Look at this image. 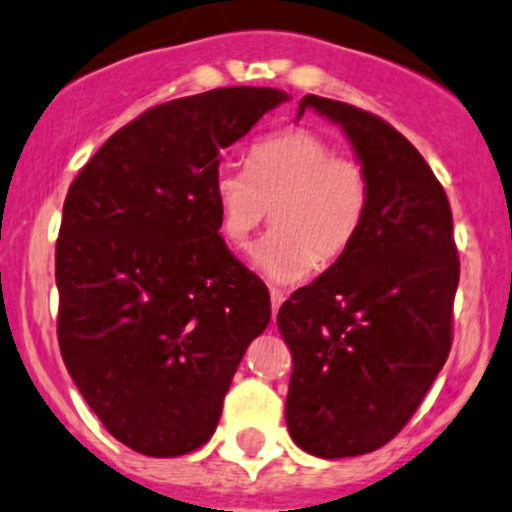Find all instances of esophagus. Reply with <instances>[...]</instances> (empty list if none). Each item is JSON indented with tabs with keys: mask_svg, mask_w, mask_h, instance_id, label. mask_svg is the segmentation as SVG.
I'll use <instances>...</instances> for the list:
<instances>
[{
	"mask_svg": "<svg viewBox=\"0 0 512 512\" xmlns=\"http://www.w3.org/2000/svg\"><path fill=\"white\" fill-rule=\"evenodd\" d=\"M286 300V295L283 291H278V288H271V308H273V318L278 315V308H281V303Z\"/></svg>",
	"mask_w": 512,
	"mask_h": 512,
	"instance_id": "34e87169",
	"label": "esophagus"
}]
</instances>
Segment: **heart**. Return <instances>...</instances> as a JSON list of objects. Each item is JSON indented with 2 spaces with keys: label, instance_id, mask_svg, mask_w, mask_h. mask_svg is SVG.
<instances>
[{
  "label": "heart",
  "instance_id": "1",
  "mask_svg": "<svg viewBox=\"0 0 512 512\" xmlns=\"http://www.w3.org/2000/svg\"><path fill=\"white\" fill-rule=\"evenodd\" d=\"M249 170L221 165L212 194L219 231L231 246H246L271 209L273 231L254 251L258 271L276 283H293L310 266L337 261L365 224L370 177L352 157L305 128H288L258 140Z\"/></svg>",
  "mask_w": 512,
  "mask_h": 512
}]
</instances>
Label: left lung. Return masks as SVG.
<instances>
[{
    "mask_svg": "<svg viewBox=\"0 0 512 512\" xmlns=\"http://www.w3.org/2000/svg\"><path fill=\"white\" fill-rule=\"evenodd\" d=\"M340 125L370 177L365 224L333 266L278 310L291 347L286 424L320 458L377 451L404 429L451 350L458 254L444 187L377 115L305 96Z\"/></svg>",
    "mask_w": 512,
    "mask_h": 512,
    "instance_id": "obj_1",
    "label": "left lung"
}]
</instances>
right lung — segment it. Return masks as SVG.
<instances>
[{"instance_id":"right-lung-1","label":"right lung","mask_w":512,"mask_h":512,"mask_svg":"<svg viewBox=\"0 0 512 512\" xmlns=\"http://www.w3.org/2000/svg\"><path fill=\"white\" fill-rule=\"evenodd\" d=\"M291 98L217 88L145 110L73 179L56 241L59 345L105 429L182 456L212 439L231 377L271 320L261 278L219 236L221 150Z\"/></svg>"}]
</instances>
